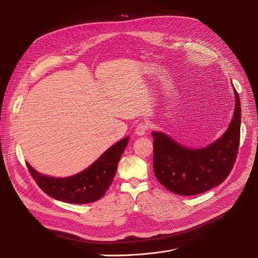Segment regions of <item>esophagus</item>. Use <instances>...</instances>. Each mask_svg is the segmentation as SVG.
<instances>
[{
	"label": "esophagus",
	"mask_w": 258,
	"mask_h": 258,
	"mask_svg": "<svg viewBox=\"0 0 258 258\" xmlns=\"http://www.w3.org/2000/svg\"><path fill=\"white\" fill-rule=\"evenodd\" d=\"M148 130V123L145 121H141L139 122V123L137 124L136 128H135V133H136V135H138V136H142V135H144L146 133V131Z\"/></svg>",
	"instance_id": "34e87169"
}]
</instances>
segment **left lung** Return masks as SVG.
<instances>
[{
  "instance_id": "obj_1",
  "label": "left lung",
  "mask_w": 258,
  "mask_h": 258,
  "mask_svg": "<svg viewBox=\"0 0 258 258\" xmlns=\"http://www.w3.org/2000/svg\"><path fill=\"white\" fill-rule=\"evenodd\" d=\"M235 93L233 119L223 137L200 150H189L162 133L153 132L154 172L171 192L196 196L223 183L236 161L240 137V101Z\"/></svg>"
}]
</instances>
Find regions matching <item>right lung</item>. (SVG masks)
<instances>
[{"instance_id": "1", "label": "right lung", "mask_w": 258, "mask_h": 258, "mask_svg": "<svg viewBox=\"0 0 258 258\" xmlns=\"http://www.w3.org/2000/svg\"><path fill=\"white\" fill-rule=\"evenodd\" d=\"M127 142L128 137L118 141L89 168L68 178L47 177L26 164L35 183L49 197L72 204H87L104 196L113 182L118 162Z\"/></svg>"}]
</instances>
